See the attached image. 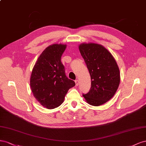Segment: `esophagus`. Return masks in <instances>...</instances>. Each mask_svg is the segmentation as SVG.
Wrapping results in <instances>:
<instances>
[{
  "mask_svg": "<svg viewBox=\"0 0 146 146\" xmlns=\"http://www.w3.org/2000/svg\"><path fill=\"white\" fill-rule=\"evenodd\" d=\"M75 84H76V86H78L79 85V81H78V80H76L75 81Z\"/></svg>",
  "mask_w": 146,
  "mask_h": 146,
  "instance_id": "esophagus-1",
  "label": "esophagus"
}]
</instances>
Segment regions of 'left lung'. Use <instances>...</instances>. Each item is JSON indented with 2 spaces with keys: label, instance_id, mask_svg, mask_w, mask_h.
<instances>
[{
  "label": "left lung",
  "instance_id": "1",
  "mask_svg": "<svg viewBox=\"0 0 146 146\" xmlns=\"http://www.w3.org/2000/svg\"><path fill=\"white\" fill-rule=\"evenodd\" d=\"M79 50L91 78L90 89L83 97L90 105H103L114 96L120 84L117 62L111 52L101 44L84 43L79 45Z\"/></svg>",
  "mask_w": 146,
  "mask_h": 146
}]
</instances>
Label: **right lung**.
Returning a JSON list of instances; mask_svg holds the SVG:
<instances>
[{"label":"right lung","instance_id":"obj_1","mask_svg":"<svg viewBox=\"0 0 146 146\" xmlns=\"http://www.w3.org/2000/svg\"><path fill=\"white\" fill-rule=\"evenodd\" d=\"M66 48L64 44H53L38 57L32 69L30 85L34 97L47 109H54L64 102L68 90L75 82L65 75L61 57Z\"/></svg>","mask_w":146,"mask_h":146}]
</instances>
